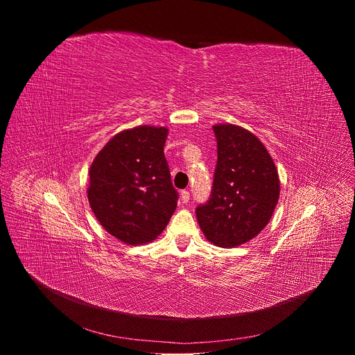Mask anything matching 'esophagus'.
Listing matches in <instances>:
<instances>
[{
  "mask_svg": "<svg viewBox=\"0 0 355 355\" xmlns=\"http://www.w3.org/2000/svg\"><path fill=\"white\" fill-rule=\"evenodd\" d=\"M181 200H182V204H188V202H189V192L188 191H181Z\"/></svg>",
  "mask_w": 355,
  "mask_h": 355,
  "instance_id": "34e87169",
  "label": "esophagus"
}]
</instances>
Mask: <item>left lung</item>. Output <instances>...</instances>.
<instances>
[{
  "label": "left lung",
  "mask_w": 355,
  "mask_h": 355,
  "mask_svg": "<svg viewBox=\"0 0 355 355\" xmlns=\"http://www.w3.org/2000/svg\"><path fill=\"white\" fill-rule=\"evenodd\" d=\"M218 164L211 199L196 208L208 241L232 248L254 239L268 225L279 199L275 163L263 141L250 130L214 125Z\"/></svg>",
  "instance_id": "1"
}]
</instances>
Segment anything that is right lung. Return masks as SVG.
Listing matches in <instances>:
<instances>
[{
  "label": "right lung",
  "mask_w": 355,
  "mask_h": 355,
  "mask_svg": "<svg viewBox=\"0 0 355 355\" xmlns=\"http://www.w3.org/2000/svg\"><path fill=\"white\" fill-rule=\"evenodd\" d=\"M167 136L164 126L125 129L89 167V207L101 226L125 244L156 240L177 208L178 193L164 157Z\"/></svg>",
  "instance_id": "add662e5"
}]
</instances>
